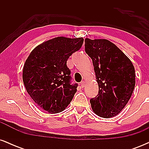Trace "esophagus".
I'll return each instance as SVG.
<instances>
[{"label": "esophagus", "instance_id": "1", "mask_svg": "<svg viewBox=\"0 0 149 149\" xmlns=\"http://www.w3.org/2000/svg\"><path fill=\"white\" fill-rule=\"evenodd\" d=\"M85 85V81H82L81 83H80V86H81L82 88H84Z\"/></svg>", "mask_w": 149, "mask_h": 149}]
</instances>
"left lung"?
Segmentation results:
<instances>
[{
	"mask_svg": "<svg viewBox=\"0 0 149 149\" xmlns=\"http://www.w3.org/2000/svg\"><path fill=\"white\" fill-rule=\"evenodd\" d=\"M85 52L92 59L98 95L90 100L92 111L109 118L127 104L135 86L134 67L115 44L106 39H85Z\"/></svg>",
	"mask_w": 149,
	"mask_h": 149,
	"instance_id": "1",
	"label": "left lung"
}]
</instances>
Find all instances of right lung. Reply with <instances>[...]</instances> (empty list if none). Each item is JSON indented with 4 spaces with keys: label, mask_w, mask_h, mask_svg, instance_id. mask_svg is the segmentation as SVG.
Here are the masks:
<instances>
[{
    "label": "right lung",
    "mask_w": 149,
    "mask_h": 149,
    "mask_svg": "<svg viewBox=\"0 0 149 149\" xmlns=\"http://www.w3.org/2000/svg\"><path fill=\"white\" fill-rule=\"evenodd\" d=\"M83 38L57 37L36 47L25 61L23 82L29 95L40 109L50 113L61 112L77 91L71 85L66 61L79 50Z\"/></svg>",
    "instance_id": "add662e5"
}]
</instances>
